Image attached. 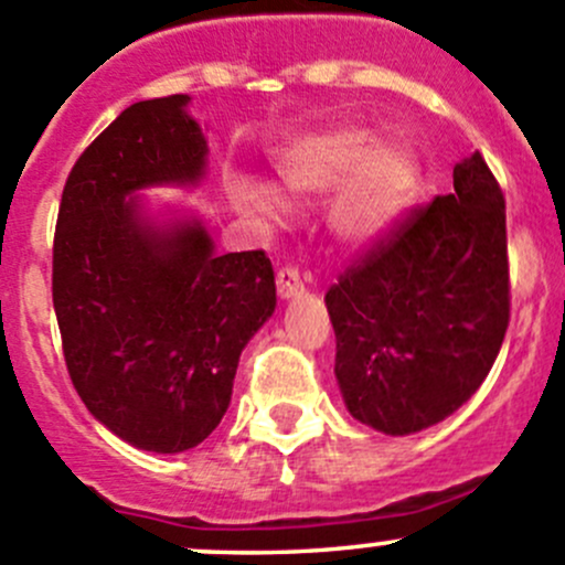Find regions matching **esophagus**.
Returning <instances> with one entry per match:
<instances>
[{
  "label": "esophagus",
  "instance_id": "34e87169",
  "mask_svg": "<svg viewBox=\"0 0 565 565\" xmlns=\"http://www.w3.org/2000/svg\"><path fill=\"white\" fill-rule=\"evenodd\" d=\"M276 287H278V295H281V300L298 298V295H303V289H306L298 267H292V265L281 267V270L276 273Z\"/></svg>",
  "mask_w": 565,
  "mask_h": 565
}]
</instances>
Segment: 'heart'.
Segmentation results:
<instances>
[{"instance_id": "heart-1", "label": "heart", "mask_w": 565, "mask_h": 565, "mask_svg": "<svg viewBox=\"0 0 565 565\" xmlns=\"http://www.w3.org/2000/svg\"><path fill=\"white\" fill-rule=\"evenodd\" d=\"M284 188L298 202L330 204V232L339 243L366 248L388 237L409 215L424 185L418 152L404 141H383L366 128L335 125L289 141L276 156ZM232 196L262 224H281L289 204L278 188L256 177L232 182Z\"/></svg>"}]
</instances>
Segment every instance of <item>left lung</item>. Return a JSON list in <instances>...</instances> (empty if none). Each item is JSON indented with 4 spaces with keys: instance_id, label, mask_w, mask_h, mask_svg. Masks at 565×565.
Masks as SVG:
<instances>
[{
    "instance_id": "obj_1",
    "label": "left lung",
    "mask_w": 565,
    "mask_h": 565,
    "mask_svg": "<svg viewBox=\"0 0 565 565\" xmlns=\"http://www.w3.org/2000/svg\"><path fill=\"white\" fill-rule=\"evenodd\" d=\"M352 418L402 437L440 424L487 380L509 328L505 199L481 152L324 295Z\"/></svg>"
}]
</instances>
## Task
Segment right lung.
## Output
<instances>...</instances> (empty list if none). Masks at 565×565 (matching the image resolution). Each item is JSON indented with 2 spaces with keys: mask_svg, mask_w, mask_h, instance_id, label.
<instances>
[{
  "mask_svg": "<svg viewBox=\"0 0 565 565\" xmlns=\"http://www.w3.org/2000/svg\"><path fill=\"white\" fill-rule=\"evenodd\" d=\"M188 95L128 106L62 191L54 295L67 374L89 413L141 451L180 454L224 418L237 361L276 311L265 250L215 254L196 215L156 221L145 188H191L207 141Z\"/></svg>",
  "mask_w": 565,
  "mask_h": 565,
  "instance_id": "add662e5",
  "label": "right lung"
}]
</instances>
